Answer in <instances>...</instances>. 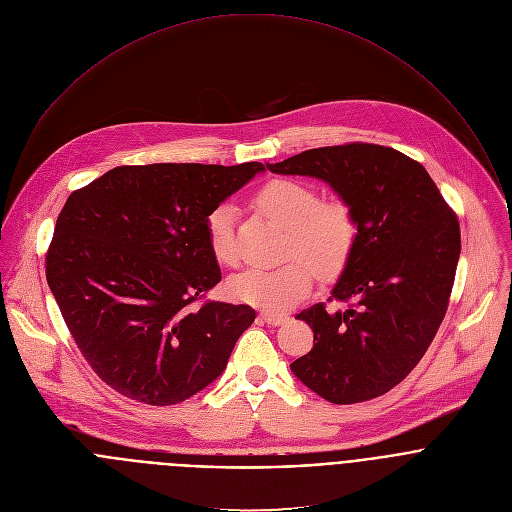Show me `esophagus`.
<instances>
[{
  "label": "esophagus",
  "instance_id": "34e87169",
  "mask_svg": "<svg viewBox=\"0 0 512 512\" xmlns=\"http://www.w3.org/2000/svg\"><path fill=\"white\" fill-rule=\"evenodd\" d=\"M260 316H262V320H264L266 324H270V326H280V324H284V322L288 320L286 314H274V312H262Z\"/></svg>",
  "mask_w": 512,
  "mask_h": 512
}]
</instances>
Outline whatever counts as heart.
Returning a JSON list of instances; mask_svg holds the SVG:
<instances>
[{
  "label": "heart",
  "mask_w": 512,
  "mask_h": 512,
  "mask_svg": "<svg viewBox=\"0 0 512 512\" xmlns=\"http://www.w3.org/2000/svg\"><path fill=\"white\" fill-rule=\"evenodd\" d=\"M258 206L288 230V254H298L322 274L342 270L358 240V222L342 200L320 202L316 190L294 180H270L256 192ZM206 238L220 264H236L234 208L222 204L206 220ZM294 258L276 268H248L232 278L230 292L252 306L282 312L312 286L310 266Z\"/></svg>",
  "instance_id": "heart-1"
}]
</instances>
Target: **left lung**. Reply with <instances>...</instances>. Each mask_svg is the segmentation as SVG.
Listing matches in <instances>:
<instances>
[{
    "instance_id": "1",
    "label": "left lung",
    "mask_w": 512,
    "mask_h": 512,
    "mask_svg": "<svg viewBox=\"0 0 512 512\" xmlns=\"http://www.w3.org/2000/svg\"><path fill=\"white\" fill-rule=\"evenodd\" d=\"M268 170L324 180L358 222L332 288L348 306L330 312L320 302L296 316L316 342L290 370L334 404L388 392L420 362L446 314L460 256L456 214L422 164L386 146L306 150Z\"/></svg>"
}]
</instances>
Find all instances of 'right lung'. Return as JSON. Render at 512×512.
<instances>
[{"instance_id": "obj_1", "label": "right lung", "mask_w": 512, "mask_h": 512, "mask_svg": "<svg viewBox=\"0 0 512 512\" xmlns=\"http://www.w3.org/2000/svg\"><path fill=\"white\" fill-rule=\"evenodd\" d=\"M264 164L118 166L70 194L46 278L92 370L144 404H178L226 368L256 312L204 302L220 280L206 220Z\"/></svg>"}]
</instances>
